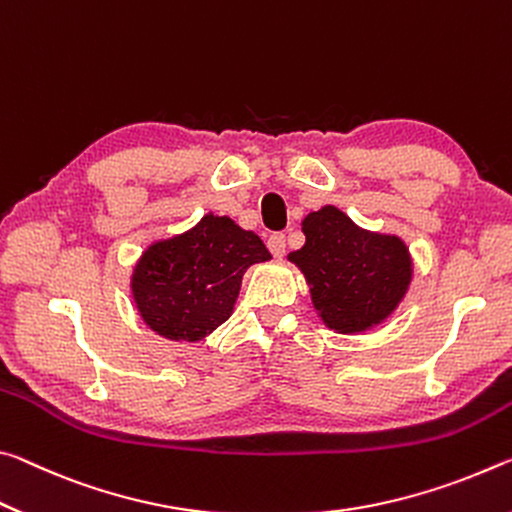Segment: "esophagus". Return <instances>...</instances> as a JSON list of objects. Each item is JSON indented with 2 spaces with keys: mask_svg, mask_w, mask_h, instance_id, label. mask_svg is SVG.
Listing matches in <instances>:
<instances>
[{
  "mask_svg": "<svg viewBox=\"0 0 512 512\" xmlns=\"http://www.w3.org/2000/svg\"><path fill=\"white\" fill-rule=\"evenodd\" d=\"M267 249H270L276 258L286 254V233H281V231L272 233V236L267 238Z\"/></svg>",
  "mask_w": 512,
  "mask_h": 512,
  "instance_id": "34e87169",
  "label": "esophagus"
}]
</instances>
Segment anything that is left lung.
<instances>
[{"instance_id": "obj_1", "label": "left lung", "mask_w": 512, "mask_h": 512, "mask_svg": "<svg viewBox=\"0 0 512 512\" xmlns=\"http://www.w3.org/2000/svg\"><path fill=\"white\" fill-rule=\"evenodd\" d=\"M304 233L306 245L288 258L311 283L326 326L358 333L395 311L413 276L404 242L358 229L335 206L308 215Z\"/></svg>"}]
</instances>
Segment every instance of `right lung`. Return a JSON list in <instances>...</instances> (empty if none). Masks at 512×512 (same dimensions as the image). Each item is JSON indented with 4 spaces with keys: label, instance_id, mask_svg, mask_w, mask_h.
<instances>
[{
    "label": "right lung",
    "instance_id": "obj_1",
    "mask_svg": "<svg viewBox=\"0 0 512 512\" xmlns=\"http://www.w3.org/2000/svg\"><path fill=\"white\" fill-rule=\"evenodd\" d=\"M270 251L229 217L206 215L181 236L156 242L136 265L133 299L149 329L170 340L197 342L229 320L249 265Z\"/></svg>",
    "mask_w": 512,
    "mask_h": 512
}]
</instances>
